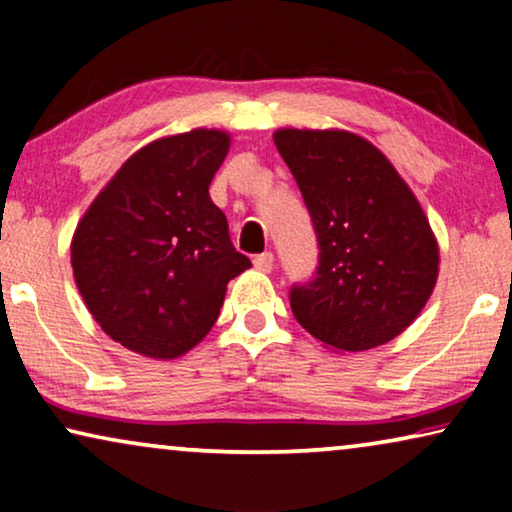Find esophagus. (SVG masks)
<instances>
[{
  "label": "esophagus",
  "mask_w": 512,
  "mask_h": 512,
  "mask_svg": "<svg viewBox=\"0 0 512 512\" xmlns=\"http://www.w3.org/2000/svg\"><path fill=\"white\" fill-rule=\"evenodd\" d=\"M254 268L258 272H272V254H270V251H263V254H258L254 258Z\"/></svg>",
  "instance_id": "34e87169"
}]
</instances>
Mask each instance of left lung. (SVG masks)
Segmentation results:
<instances>
[{"label": "left lung", "instance_id": "left-lung-1", "mask_svg": "<svg viewBox=\"0 0 512 512\" xmlns=\"http://www.w3.org/2000/svg\"><path fill=\"white\" fill-rule=\"evenodd\" d=\"M272 139L319 242L317 277L291 289L293 317L338 352L394 340L419 317L438 279V242L415 193L354 132L282 128Z\"/></svg>", "mask_w": 512, "mask_h": 512}]
</instances>
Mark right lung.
Returning a JSON list of instances; mask_svg holds the SVG:
<instances>
[{
  "mask_svg": "<svg viewBox=\"0 0 512 512\" xmlns=\"http://www.w3.org/2000/svg\"><path fill=\"white\" fill-rule=\"evenodd\" d=\"M230 135L195 128L125 160L72 237L83 303L111 340L149 359H177L219 319L226 286L251 268L209 198Z\"/></svg>",
  "mask_w": 512,
  "mask_h": 512,
  "instance_id": "1",
  "label": "right lung"
}]
</instances>
